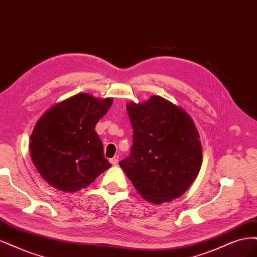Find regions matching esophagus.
<instances>
[{"label": "esophagus", "mask_w": 257, "mask_h": 257, "mask_svg": "<svg viewBox=\"0 0 257 257\" xmlns=\"http://www.w3.org/2000/svg\"><path fill=\"white\" fill-rule=\"evenodd\" d=\"M110 162L112 165H116L118 163V157L117 156H114L113 158L110 159Z\"/></svg>", "instance_id": "esophagus-1"}]
</instances>
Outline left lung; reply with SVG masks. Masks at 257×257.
<instances>
[{
  "label": "left lung",
  "mask_w": 257,
  "mask_h": 257,
  "mask_svg": "<svg viewBox=\"0 0 257 257\" xmlns=\"http://www.w3.org/2000/svg\"><path fill=\"white\" fill-rule=\"evenodd\" d=\"M134 129L130 156L119 162L138 193L153 204L183 195L201 170L200 134L191 116L161 96L129 102Z\"/></svg>",
  "instance_id": "8db88e82"
}]
</instances>
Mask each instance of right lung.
Segmentation results:
<instances>
[{"label":"right lung","mask_w":257,"mask_h":257,"mask_svg":"<svg viewBox=\"0 0 257 257\" xmlns=\"http://www.w3.org/2000/svg\"><path fill=\"white\" fill-rule=\"evenodd\" d=\"M113 98L80 93L52 105L37 120L30 142L31 159L56 190L77 192L111 168L95 131Z\"/></svg>","instance_id":"add662e5"}]
</instances>
